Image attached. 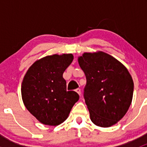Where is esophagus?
<instances>
[{
    "mask_svg": "<svg viewBox=\"0 0 147 147\" xmlns=\"http://www.w3.org/2000/svg\"><path fill=\"white\" fill-rule=\"evenodd\" d=\"M75 91L77 92V93H78L79 95H80V94H81V90H80V88L76 89V90H75Z\"/></svg>",
    "mask_w": 147,
    "mask_h": 147,
    "instance_id": "obj_1",
    "label": "esophagus"
}]
</instances>
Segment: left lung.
<instances>
[{
	"mask_svg": "<svg viewBox=\"0 0 147 147\" xmlns=\"http://www.w3.org/2000/svg\"><path fill=\"white\" fill-rule=\"evenodd\" d=\"M78 60L87 79L84 97L90 119L98 127L115 125L132 101L134 82L129 72L103 51L84 53Z\"/></svg>",
	"mask_w": 147,
	"mask_h": 147,
	"instance_id": "8db88e82",
	"label": "left lung"
}]
</instances>
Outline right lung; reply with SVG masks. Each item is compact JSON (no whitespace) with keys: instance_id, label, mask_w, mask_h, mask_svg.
Segmentation results:
<instances>
[{"instance_id":"1","label":"right lung","mask_w":147,"mask_h":147,"mask_svg":"<svg viewBox=\"0 0 147 147\" xmlns=\"http://www.w3.org/2000/svg\"><path fill=\"white\" fill-rule=\"evenodd\" d=\"M73 55L54 54L36 60L26 72L21 84L23 104L31 115L45 125L64 122L79 100L75 91H67L63 75Z\"/></svg>"}]
</instances>
